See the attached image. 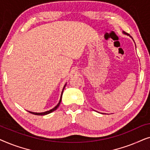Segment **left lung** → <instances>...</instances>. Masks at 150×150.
Segmentation results:
<instances>
[{"label":"left lung","instance_id":"obj_1","mask_svg":"<svg viewBox=\"0 0 150 150\" xmlns=\"http://www.w3.org/2000/svg\"><path fill=\"white\" fill-rule=\"evenodd\" d=\"M124 34H126V35H128V34H127V33H126V32H124Z\"/></svg>","mask_w":150,"mask_h":150}]
</instances>
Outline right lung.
Listing matches in <instances>:
<instances>
[{"instance_id": "1", "label": "right lung", "mask_w": 150, "mask_h": 150, "mask_svg": "<svg viewBox=\"0 0 150 150\" xmlns=\"http://www.w3.org/2000/svg\"><path fill=\"white\" fill-rule=\"evenodd\" d=\"M65 85L64 86V87H63V89H65ZM63 89L62 93H61V99H60V101H59V103H58V104H57V105L56 106H55L54 108H53L52 109H51V110H48V111L44 112H30V111H28V112H29L30 113H32V114H33V115H45L49 114V113H50V112H52V111H54V110H57V108L59 107V104H60V103H61V98H62V94H63Z\"/></svg>"}]
</instances>
